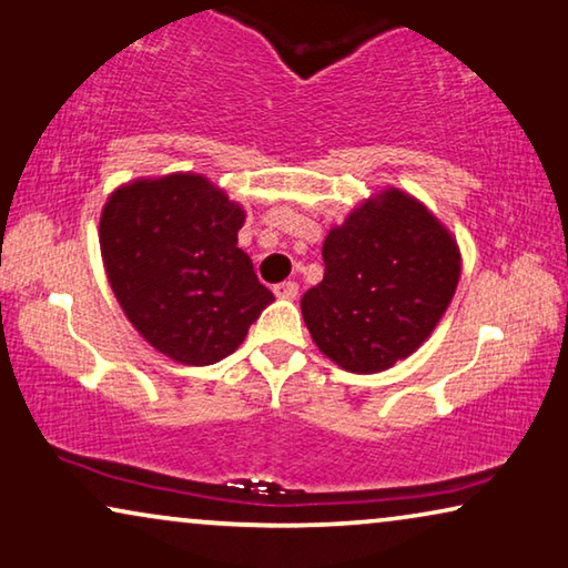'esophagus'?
I'll return each instance as SVG.
<instances>
[{"label": "esophagus", "instance_id": "obj_1", "mask_svg": "<svg viewBox=\"0 0 568 568\" xmlns=\"http://www.w3.org/2000/svg\"><path fill=\"white\" fill-rule=\"evenodd\" d=\"M273 293L277 295V298H283V301H295V298H298V283H295V281L277 283L273 287Z\"/></svg>", "mask_w": 568, "mask_h": 568}]
</instances>
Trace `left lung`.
Returning a JSON list of instances; mask_svg holds the SVG:
<instances>
[{
	"label": "left lung",
	"instance_id": "obj_1",
	"mask_svg": "<svg viewBox=\"0 0 568 568\" xmlns=\"http://www.w3.org/2000/svg\"><path fill=\"white\" fill-rule=\"evenodd\" d=\"M324 281L301 298L313 342L346 372L405 359L454 298L462 255L452 232L408 193L387 189L334 226Z\"/></svg>",
	"mask_w": 568,
	"mask_h": 568
}]
</instances>
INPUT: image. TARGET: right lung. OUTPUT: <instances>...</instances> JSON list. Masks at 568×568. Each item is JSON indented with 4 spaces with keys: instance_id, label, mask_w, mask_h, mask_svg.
<instances>
[{
    "instance_id": "right-lung-1",
    "label": "right lung",
    "mask_w": 568,
    "mask_h": 568,
    "mask_svg": "<svg viewBox=\"0 0 568 568\" xmlns=\"http://www.w3.org/2000/svg\"><path fill=\"white\" fill-rule=\"evenodd\" d=\"M240 203L203 175L126 183L109 196L99 244L130 324L181 365L230 357L275 295L236 247Z\"/></svg>"
}]
</instances>
